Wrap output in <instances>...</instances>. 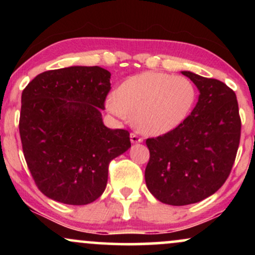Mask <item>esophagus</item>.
Returning a JSON list of instances; mask_svg holds the SVG:
<instances>
[{"label":"esophagus","instance_id":"1","mask_svg":"<svg viewBox=\"0 0 255 255\" xmlns=\"http://www.w3.org/2000/svg\"><path fill=\"white\" fill-rule=\"evenodd\" d=\"M130 141L133 142V144H136V142H141L142 141V137H140L135 133H131L130 134Z\"/></svg>","mask_w":255,"mask_h":255}]
</instances>
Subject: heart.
Wrapping results in <instances>:
<instances>
[{
	"instance_id": "b5f03b06",
	"label": "heart",
	"mask_w": 255,
	"mask_h": 255,
	"mask_svg": "<svg viewBox=\"0 0 255 255\" xmlns=\"http://www.w3.org/2000/svg\"><path fill=\"white\" fill-rule=\"evenodd\" d=\"M194 101L195 89L189 79L146 72L120 85L115 97L108 99L107 108L120 120L134 118L141 133L162 135L182 124Z\"/></svg>"
}]
</instances>
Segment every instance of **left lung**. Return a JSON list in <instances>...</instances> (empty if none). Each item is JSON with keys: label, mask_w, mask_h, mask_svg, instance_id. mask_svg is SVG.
Segmentation results:
<instances>
[{"label": "left lung", "mask_w": 255, "mask_h": 255, "mask_svg": "<svg viewBox=\"0 0 255 255\" xmlns=\"http://www.w3.org/2000/svg\"><path fill=\"white\" fill-rule=\"evenodd\" d=\"M182 74L200 92L197 105L175 129L146 140V186L154 198L174 206L199 203L223 186L241 136L235 92L217 79Z\"/></svg>", "instance_id": "left-lung-1"}]
</instances>
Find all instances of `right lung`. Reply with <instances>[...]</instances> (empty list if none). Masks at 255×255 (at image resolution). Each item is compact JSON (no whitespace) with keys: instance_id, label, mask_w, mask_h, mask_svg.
Returning <instances> with one entry per match:
<instances>
[{"instance_id":"right-lung-1","label":"right lung","mask_w":255,"mask_h":255,"mask_svg":"<svg viewBox=\"0 0 255 255\" xmlns=\"http://www.w3.org/2000/svg\"><path fill=\"white\" fill-rule=\"evenodd\" d=\"M110 72L98 66L46 71L21 95L19 131L25 160L40 192L86 205L103 194L114 158L130 147L129 131L105 127L101 110Z\"/></svg>"}]
</instances>
